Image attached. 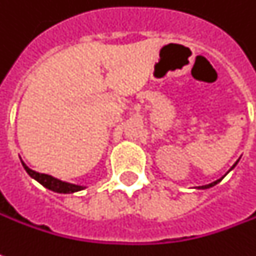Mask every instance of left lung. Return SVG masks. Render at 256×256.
Listing matches in <instances>:
<instances>
[{
	"instance_id": "1",
	"label": "left lung",
	"mask_w": 256,
	"mask_h": 256,
	"mask_svg": "<svg viewBox=\"0 0 256 256\" xmlns=\"http://www.w3.org/2000/svg\"><path fill=\"white\" fill-rule=\"evenodd\" d=\"M236 164H234V166H236ZM234 166H232V168H234ZM232 168H231V169H232ZM231 169H230V170H231ZM224 176H226V174H224ZM224 176H222L221 179L216 180V182H212V183H210V184H206V186H198V188H212V186H216L217 183H220L221 180L224 179Z\"/></svg>"
}]
</instances>
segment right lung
Here are the masks:
<instances>
[{"mask_svg": "<svg viewBox=\"0 0 256 256\" xmlns=\"http://www.w3.org/2000/svg\"><path fill=\"white\" fill-rule=\"evenodd\" d=\"M22 166H24V169L26 170V173L32 179L39 182L44 188H49L52 192H56V193H64V194L66 193H76V192H80V190L84 188V186H78V184H73V183H68V182H62V180L56 179V178H53L50 174L35 172V170L29 169L24 162H22Z\"/></svg>", "mask_w": 256, "mask_h": 256, "instance_id": "obj_1", "label": "right lung"}]
</instances>
